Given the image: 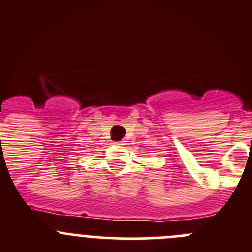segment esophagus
Masks as SVG:
<instances>
[{"label": "esophagus", "mask_w": 252, "mask_h": 252, "mask_svg": "<svg viewBox=\"0 0 252 252\" xmlns=\"http://www.w3.org/2000/svg\"><path fill=\"white\" fill-rule=\"evenodd\" d=\"M115 145H117V146H124L125 143H124V141H117V142H115Z\"/></svg>", "instance_id": "esophagus-1"}]
</instances>
